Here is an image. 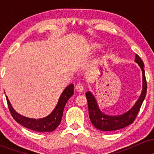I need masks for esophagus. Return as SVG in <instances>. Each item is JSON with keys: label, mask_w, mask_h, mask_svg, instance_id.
Segmentation results:
<instances>
[{"label": "esophagus", "mask_w": 154, "mask_h": 154, "mask_svg": "<svg viewBox=\"0 0 154 154\" xmlns=\"http://www.w3.org/2000/svg\"><path fill=\"white\" fill-rule=\"evenodd\" d=\"M75 89L76 91L78 92V93H82L83 90H84V87H83L82 84H81V83H78V84H77V85L75 86Z\"/></svg>", "instance_id": "34e87169"}]
</instances>
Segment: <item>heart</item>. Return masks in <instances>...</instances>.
<instances>
[{"mask_svg": "<svg viewBox=\"0 0 154 154\" xmlns=\"http://www.w3.org/2000/svg\"><path fill=\"white\" fill-rule=\"evenodd\" d=\"M99 48V45L97 43H93V45H91V48L93 49V51H95L96 49H98Z\"/></svg>", "mask_w": 154, "mask_h": 154, "instance_id": "heart-1", "label": "heart"}]
</instances>
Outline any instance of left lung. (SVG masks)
Here are the masks:
<instances>
[{
    "label": "left lung",
    "instance_id": "1",
    "mask_svg": "<svg viewBox=\"0 0 154 154\" xmlns=\"http://www.w3.org/2000/svg\"><path fill=\"white\" fill-rule=\"evenodd\" d=\"M135 61L140 66L143 72V91L139 99L136 102L134 106L128 112L125 113L122 115L119 116H108L103 114L98 109L96 100L90 92L86 93V98L88 100V111L89 116L92 124L95 128L101 130V131H115L120 130L131 124L135 121L136 116L138 114L141 105L146 98V92H147V82H146V76L144 71V63L142 59L140 58L137 54L135 55Z\"/></svg>",
    "mask_w": 154,
    "mask_h": 154
}]
</instances>
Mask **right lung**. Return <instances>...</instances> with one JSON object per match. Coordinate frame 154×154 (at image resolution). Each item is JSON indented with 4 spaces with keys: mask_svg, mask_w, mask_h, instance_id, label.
Here are the masks:
<instances>
[{
    "mask_svg": "<svg viewBox=\"0 0 154 154\" xmlns=\"http://www.w3.org/2000/svg\"><path fill=\"white\" fill-rule=\"evenodd\" d=\"M73 93L74 85L71 84L65 88L62 94L60 96L57 106L50 115L43 118V119H29V118L24 117V116L17 114L11 106V103L7 96H6V98L11 114L17 122L22 125L24 128L34 130V131L48 132L54 131L55 129H56V128L59 125L61 118H62L63 111L65 105H66L67 100L72 96Z\"/></svg>",
    "mask_w": 154,
    "mask_h": 154,
    "instance_id": "obj_1",
    "label": "right lung"
}]
</instances>
